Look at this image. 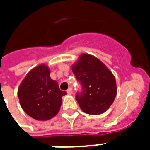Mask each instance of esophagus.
<instances>
[{"instance_id":"obj_1","label":"esophagus","mask_w":150,"mask_h":150,"mask_svg":"<svg viewBox=\"0 0 150 150\" xmlns=\"http://www.w3.org/2000/svg\"><path fill=\"white\" fill-rule=\"evenodd\" d=\"M67 93L68 94H71L72 93V88H68V90H67Z\"/></svg>"}]
</instances>
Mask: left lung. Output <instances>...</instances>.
Wrapping results in <instances>:
<instances>
[{
  "mask_svg": "<svg viewBox=\"0 0 150 150\" xmlns=\"http://www.w3.org/2000/svg\"><path fill=\"white\" fill-rule=\"evenodd\" d=\"M72 71L82 86L75 99L86 114H100L113 103L117 95L115 78L104 64L89 54H82Z\"/></svg>",
  "mask_w": 150,
  "mask_h": 150,
  "instance_id": "left-lung-1",
  "label": "left lung"
}]
</instances>
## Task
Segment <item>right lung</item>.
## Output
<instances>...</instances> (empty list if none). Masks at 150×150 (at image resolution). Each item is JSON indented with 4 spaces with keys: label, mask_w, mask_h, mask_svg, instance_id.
<instances>
[{
    "label": "right lung",
    "mask_w": 150,
    "mask_h": 150,
    "mask_svg": "<svg viewBox=\"0 0 150 150\" xmlns=\"http://www.w3.org/2000/svg\"><path fill=\"white\" fill-rule=\"evenodd\" d=\"M65 91L59 89L57 81L52 80L50 70L45 64L32 69L25 77L18 90L22 109L29 116L38 121L54 117L61 108Z\"/></svg>",
    "instance_id": "add662e5"
}]
</instances>
